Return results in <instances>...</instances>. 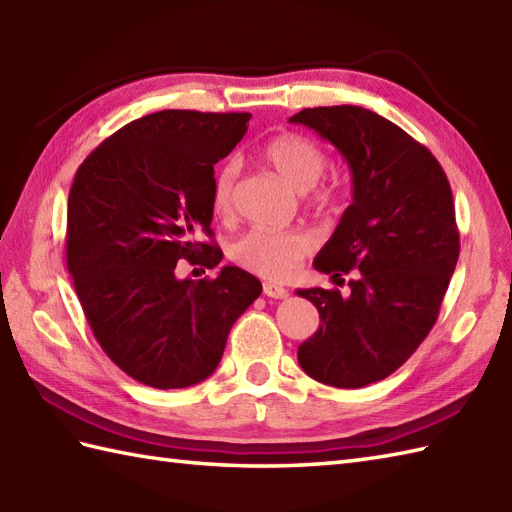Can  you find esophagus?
Here are the masks:
<instances>
[{"label": "esophagus", "mask_w": 512, "mask_h": 512, "mask_svg": "<svg viewBox=\"0 0 512 512\" xmlns=\"http://www.w3.org/2000/svg\"><path fill=\"white\" fill-rule=\"evenodd\" d=\"M264 295L270 299H286L288 290L279 284H273V281H266L264 284Z\"/></svg>", "instance_id": "obj_1"}]
</instances>
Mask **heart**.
Returning a JSON list of instances; mask_svg holds the SVG:
<instances>
[{
  "label": "heart",
  "instance_id": "obj_1",
  "mask_svg": "<svg viewBox=\"0 0 512 512\" xmlns=\"http://www.w3.org/2000/svg\"><path fill=\"white\" fill-rule=\"evenodd\" d=\"M264 160L268 162L277 176L290 184L299 193H306L319 184L325 165L323 149L314 140L301 134H279L270 138L264 151ZM239 167L237 162L226 165L215 173L211 187L213 211L220 217L233 213L235 202V184ZM321 202L330 200V193H317ZM314 248V237L303 228H290V231H255L244 233L235 239L231 246V259L248 273H255L266 279H284L297 264Z\"/></svg>",
  "mask_w": 512,
  "mask_h": 512
}]
</instances>
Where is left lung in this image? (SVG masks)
<instances>
[{"instance_id":"obj_1","label":"left lung","mask_w":512,"mask_h":512,"mask_svg":"<svg viewBox=\"0 0 512 512\" xmlns=\"http://www.w3.org/2000/svg\"><path fill=\"white\" fill-rule=\"evenodd\" d=\"M290 123L332 143L352 173V204L314 257L319 273L354 275L350 295L297 290L321 319L299 365L330 387L378 383L427 339L458 264L449 180L427 147L365 107H308Z\"/></svg>"}]
</instances>
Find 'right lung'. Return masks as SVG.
<instances>
[{
  "label": "right lung",
  "mask_w": 512,
  "mask_h": 512,
  "mask_svg": "<svg viewBox=\"0 0 512 512\" xmlns=\"http://www.w3.org/2000/svg\"><path fill=\"white\" fill-rule=\"evenodd\" d=\"M250 114L162 110L118 129L83 160L68 198V270L103 352L156 389L202 383L262 284L224 266L180 279L176 264L215 268L213 165L244 138Z\"/></svg>",
  "instance_id": "add662e5"
}]
</instances>
